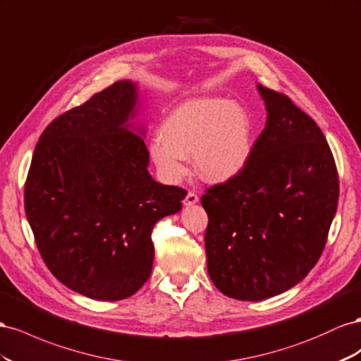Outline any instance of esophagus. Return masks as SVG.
<instances>
[{"label": "esophagus", "mask_w": 361, "mask_h": 361, "mask_svg": "<svg viewBox=\"0 0 361 361\" xmlns=\"http://www.w3.org/2000/svg\"><path fill=\"white\" fill-rule=\"evenodd\" d=\"M198 195L195 193V192H188V195H186V198L183 200V204L184 205H193V204H197L198 202Z\"/></svg>", "instance_id": "34e87169"}]
</instances>
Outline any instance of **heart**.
<instances>
[{
	"instance_id": "obj_1",
	"label": "heart",
	"mask_w": 361,
	"mask_h": 361,
	"mask_svg": "<svg viewBox=\"0 0 361 361\" xmlns=\"http://www.w3.org/2000/svg\"><path fill=\"white\" fill-rule=\"evenodd\" d=\"M252 121L242 106L219 98L193 99L171 111L160 137L149 145L152 161L169 183L188 173L193 154L200 177L224 183L238 175L252 149Z\"/></svg>"
}]
</instances>
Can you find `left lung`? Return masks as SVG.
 I'll return each mask as SVG.
<instances>
[{
    "mask_svg": "<svg viewBox=\"0 0 361 361\" xmlns=\"http://www.w3.org/2000/svg\"><path fill=\"white\" fill-rule=\"evenodd\" d=\"M266 127L243 169L205 189L207 269L230 298L262 301L302 281L321 257L337 210L338 175L316 122L259 85Z\"/></svg>",
    "mask_w": 361,
    "mask_h": 361,
    "instance_id": "8db88e82",
    "label": "left lung"
}]
</instances>
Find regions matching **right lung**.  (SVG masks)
Instances as JSON below:
<instances>
[{
	"mask_svg": "<svg viewBox=\"0 0 361 361\" xmlns=\"http://www.w3.org/2000/svg\"><path fill=\"white\" fill-rule=\"evenodd\" d=\"M136 85L116 81L44 130L24 189L37 250L57 280L92 300L135 295L151 275L154 225L188 192L151 178L145 142L127 130Z\"/></svg>",
	"mask_w": 361,
	"mask_h": 361,
	"instance_id": "right-lung-1",
	"label": "right lung"
}]
</instances>
